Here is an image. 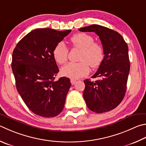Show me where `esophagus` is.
I'll list each match as a JSON object with an SVG mask.
<instances>
[{
    "instance_id": "obj_1",
    "label": "esophagus",
    "mask_w": 146,
    "mask_h": 146,
    "mask_svg": "<svg viewBox=\"0 0 146 146\" xmlns=\"http://www.w3.org/2000/svg\"><path fill=\"white\" fill-rule=\"evenodd\" d=\"M76 82V80H75V79H73V78H71V83L72 85H74L75 84V83Z\"/></svg>"
}]
</instances>
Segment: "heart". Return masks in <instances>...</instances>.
Masks as SVG:
<instances>
[{
  "mask_svg": "<svg viewBox=\"0 0 146 146\" xmlns=\"http://www.w3.org/2000/svg\"><path fill=\"white\" fill-rule=\"evenodd\" d=\"M94 41L93 37L86 33H78L71 37L70 42L73 46L81 50L80 62H70L63 66L61 69L63 75L78 78L89 73V64L92 68L98 67L104 59L105 52L102 44ZM52 54L56 62L62 64L67 61L68 50L63 42H59L54 47Z\"/></svg>",
  "mask_w": 146,
  "mask_h": 146,
  "instance_id": "1",
  "label": "heart"
}]
</instances>
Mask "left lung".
<instances>
[{
  "instance_id": "obj_1",
  "label": "left lung",
  "mask_w": 146,
  "mask_h": 146,
  "mask_svg": "<svg viewBox=\"0 0 146 146\" xmlns=\"http://www.w3.org/2000/svg\"><path fill=\"white\" fill-rule=\"evenodd\" d=\"M79 31L96 33L105 52L98 70L92 76L99 80L84 81V98L92 112H108L117 107L125 95L130 68L128 45L117 32L102 25L93 24Z\"/></svg>"
}]
</instances>
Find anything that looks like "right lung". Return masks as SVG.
<instances>
[{"label": "right lung", "mask_w": 146, "mask_h": 146, "mask_svg": "<svg viewBox=\"0 0 146 146\" xmlns=\"http://www.w3.org/2000/svg\"><path fill=\"white\" fill-rule=\"evenodd\" d=\"M71 31L35 29L13 50L11 67L17 91L29 109L41 117H55L64 108L71 82L65 76L55 80L59 70L52 52Z\"/></svg>", "instance_id": "right-lung-1"}]
</instances>
